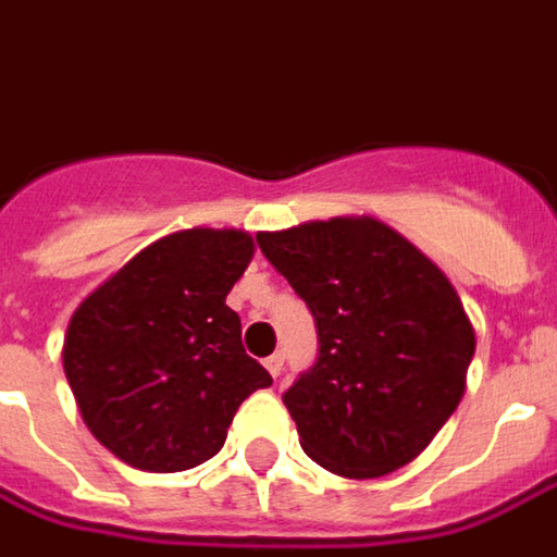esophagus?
Returning a JSON list of instances; mask_svg holds the SVG:
<instances>
[{
	"label": "esophagus",
	"mask_w": 557,
	"mask_h": 557,
	"mask_svg": "<svg viewBox=\"0 0 557 557\" xmlns=\"http://www.w3.org/2000/svg\"><path fill=\"white\" fill-rule=\"evenodd\" d=\"M263 367H267V373H270L272 379H278V375H282V367H285V358H282V355H270V358L263 360Z\"/></svg>",
	"instance_id": "obj_1"
}]
</instances>
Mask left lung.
<instances>
[{
	"mask_svg": "<svg viewBox=\"0 0 557 557\" xmlns=\"http://www.w3.org/2000/svg\"><path fill=\"white\" fill-rule=\"evenodd\" d=\"M257 242L315 315L318 360L285 391L302 451L345 479L416 461L458 409L476 351L446 272L370 214Z\"/></svg>",
	"mask_w": 557,
	"mask_h": 557,
	"instance_id": "1",
	"label": "left lung"
}]
</instances>
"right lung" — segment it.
<instances>
[{"label": "right lung", "instance_id": "1", "mask_svg": "<svg viewBox=\"0 0 557 557\" xmlns=\"http://www.w3.org/2000/svg\"><path fill=\"white\" fill-rule=\"evenodd\" d=\"M251 257L245 230H178L75 309L63 339L69 388L87 431L129 467L178 473L209 461L239 403L272 385L227 306Z\"/></svg>", "mask_w": 557, "mask_h": 557}]
</instances>
